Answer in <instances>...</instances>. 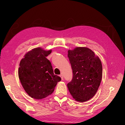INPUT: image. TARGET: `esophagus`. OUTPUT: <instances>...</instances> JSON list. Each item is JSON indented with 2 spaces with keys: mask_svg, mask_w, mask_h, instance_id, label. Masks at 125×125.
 <instances>
[{
  "mask_svg": "<svg viewBox=\"0 0 125 125\" xmlns=\"http://www.w3.org/2000/svg\"><path fill=\"white\" fill-rule=\"evenodd\" d=\"M60 77H61V78H63V75H62V74H61L60 75Z\"/></svg>",
  "mask_w": 125,
  "mask_h": 125,
  "instance_id": "obj_1",
  "label": "esophagus"
}]
</instances>
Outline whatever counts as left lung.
Returning <instances> with one entry per match:
<instances>
[{"mask_svg": "<svg viewBox=\"0 0 125 125\" xmlns=\"http://www.w3.org/2000/svg\"><path fill=\"white\" fill-rule=\"evenodd\" d=\"M51 51L36 48L25 55L20 61L18 74L21 83L27 94L35 99H42L51 95L61 80L53 73L47 57Z\"/></svg>", "mask_w": 125, "mask_h": 125, "instance_id": "obj_1", "label": "left lung"}]
</instances>
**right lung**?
Instances as JSON below:
<instances>
[{
  "instance_id": "obj_1",
  "label": "right lung",
  "mask_w": 125,
  "mask_h": 125,
  "mask_svg": "<svg viewBox=\"0 0 125 125\" xmlns=\"http://www.w3.org/2000/svg\"><path fill=\"white\" fill-rule=\"evenodd\" d=\"M73 72V78L67 84L76 101L85 102L95 95L102 79L101 62L94 52L88 48L77 47L68 54Z\"/></svg>"
}]
</instances>
